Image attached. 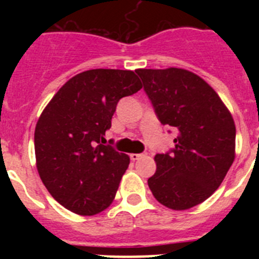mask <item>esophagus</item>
<instances>
[{
  "label": "esophagus",
  "instance_id": "1",
  "mask_svg": "<svg viewBox=\"0 0 259 259\" xmlns=\"http://www.w3.org/2000/svg\"><path fill=\"white\" fill-rule=\"evenodd\" d=\"M146 153H132L131 155H130V158H131L132 161H137V159H140V158L145 157Z\"/></svg>",
  "mask_w": 259,
  "mask_h": 259
}]
</instances>
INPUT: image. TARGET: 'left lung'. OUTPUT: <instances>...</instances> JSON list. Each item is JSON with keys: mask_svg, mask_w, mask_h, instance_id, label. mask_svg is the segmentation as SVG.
<instances>
[{"mask_svg": "<svg viewBox=\"0 0 259 259\" xmlns=\"http://www.w3.org/2000/svg\"><path fill=\"white\" fill-rule=\"evenodd\" d=\"M158 120L176 131L175 146L155 154L148 185L157 201L187 210L209 198L235 159L236 127L214 89L183 68L136 70Z\"/></svg>", "mask_w": 259, "mask_h": 259, "instance_id": "obj_1", "label": "left lung"}]
</instances>
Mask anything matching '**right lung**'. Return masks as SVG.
Here are the masks:
<instances>
[{"label": "right lung", "mask_w": 259, "mask_h": 259, "mask_svg": "<svg viewBox=\"0 0 259 259\" xmlns=\"http://www.w3.org/2000/svg\"><path fill=\"white\" fill-rule=\"evenodd\" d=\"M141 87L134 71H84L59 89L38 118V175L53 198L70 211L95 215L113 202L130 157L104 145L105 134L119 100Z\"/></svg>", "instance_id": "right-lung-1"}]
</instances>
